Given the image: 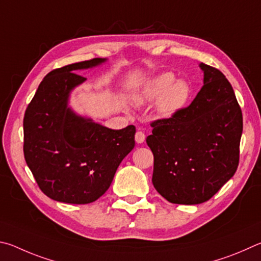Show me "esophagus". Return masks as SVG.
<instances>
[{
	"instance_id": "esophagus-1",
	"label": "esophagus",
	"mask_w": 261,
	"mask_h": 261,
	"mask_svg": "<svg viewBox=\"0 0 261 261\" xmlns=\"http://www.w3.org/2000/svg\"><path fill=\"white\" fill-rule=\"evenodd\" d=\"M144 140H145V134L143 133V132H141V130L136 132V134H135L136 143H143Z\"/></svg>"
}]
</instances>
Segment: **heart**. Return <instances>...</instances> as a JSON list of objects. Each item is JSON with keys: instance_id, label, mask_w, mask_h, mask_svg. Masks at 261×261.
I'll return each mask as SVG.
<instances>
[{"instance_id": "1", "label": "heart", "mask_w": 261, "mask_h": 261, "mask_svg": "<svg viewBox=\"0 0 261 261\" xmlns=\"http://www.w3.org/2000/svg\"><path fill=\"white\" fill-rule=\"evenodd\" d=\"M190 97V87L184 80H176L172 73H162L145 85L136 96L139 103L158 99L157 110L161 116L171 117L185 107Z\"/></svg>"}]
</instances>
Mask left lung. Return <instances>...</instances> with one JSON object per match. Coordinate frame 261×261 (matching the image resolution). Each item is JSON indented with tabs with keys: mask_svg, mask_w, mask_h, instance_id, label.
I'll use <instances>...</instances> for the list:
<instances>
[{
	"mask_svg": "<svg viewBox=\"0 0 261 261\" xmlns=\"http://www.w3.org/2000/svg\"><path fill=\"white\" fill-rule=\"evenodd\" d=\"M204 85L189 107L151 122L152 184L173 204H200L235 174L243 130L242 110L229 81L200 64Z\"/></svg>",
	"mask_w": 261,
	"mask_h": 261,
	"instance_id": "1",
	"label": "left lung"
}]
</instances>
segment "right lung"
Returning a JSON list of instances; mask_svg holds the SVG:
<instances>
[{
  "label": "right lung",
  "mask_w": 261,
  "mask_h": 261,
  "mask_svg": "<svg viewBox=\"0 0 261 261\" xmlns=\"http://www.w3.org/2000/svg\"><path fill=\"white\" fill-rule=\"evenodd\" d=\"M93 58L49 72L24 116V156L39 188L70 204L98 199L135 145V126L113 130L67 108L70 91L86 80L77 70L98 65Z\"/></svg>",
  "instance_id": "add662e5"
}]
</instances>
